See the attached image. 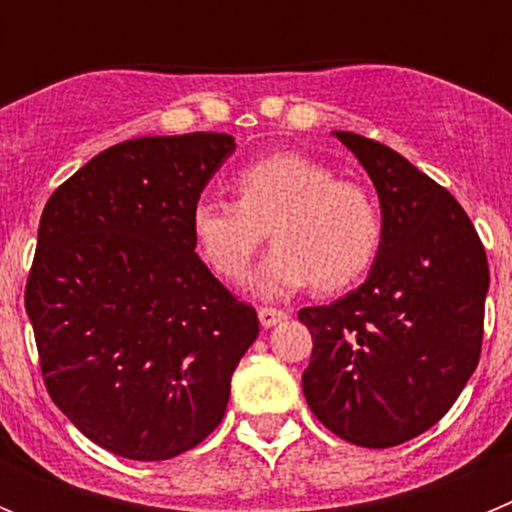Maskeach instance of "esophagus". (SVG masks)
Listing matches in <instances>:
<instances>
[{"mask_svg": "<svg viewBox=\"0 0 512 512\" xmlns=\"http://www.w3.org/2000/svg\"><path fill=\"white\" fill-rule=\"evenodd\" d=\"M259 320L264 328H274V325H279L287 320V312L277 310V307H259Z\"/></svg>", "mask_w": 512, "mask_h": 512, "instance_id": "1", "label": "esophagus"}]
</instances>
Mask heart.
<instances>
[{
    "instance_id": "b5f03b06",
    "label": "heart",
    "mask_w": 512,
    "mask_h": 512,
    "mask_svg": "<svg viewBox=\"0 0 512 512\" xmlns=\"http://www.w3.org/2000/svg\"><path fill=\"white\" fill-rule=\"evenodd\" d=\"M238 200L202 197L192 233L202 259L228 282H243L271 230L274 251L256 274L264 297L297 289L341 292L372 269L384 243L377 194L346 182L302 153H274L235 176Z\"/></svg>"
}]
</instances>
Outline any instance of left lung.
<instances>
[{"instance_id": "left-lung-1", "label": "left lung", "mask_w": 512, "mask_h": 512, "mask_svg": "<svg viewBox=\"0 0 512 512\" xmlns=\"http://www.w3.org/2000/svg\"><path fill=\"white\" fill-rule=\"evenodd\" d=\"M336 135L377 187L384 243L359 289L297 312L312 336L302 392L338 438L390 449L436 425L477 369L490 269L449 189L377 140Z\"/></svg>"}]
</instances>
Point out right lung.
Returning <instances> with one entry per match:
<instances>
[{
	"mask_svg": "<svg viewBox=\"0 0 512 512\" xmlns=\"http://www.w3.org/2000/svg\"><path fill=\"white\" fill-rule=\"evenodd\" d=\"M235 143L151 135L107 148L45 202L27 274L45 390L97 446L174 459L223 420L256 310L194 253L192 210Z\"/></svg>",
	"mask_w": 512,
	"mask_h": 512,
	"instance_id": "obj_1",
	"label": "right lung"
}]
</instances>
